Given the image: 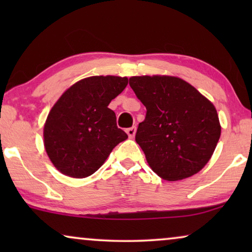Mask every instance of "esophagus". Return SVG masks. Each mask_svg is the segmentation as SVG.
I'll return each instance as SVG.
<instances>
[{
    "instance_id": "obj_1",
    "label": "esophagus",
    "mask_w": 252,
    "mask_h": 252,
    "mask_svg": "<svg viewBox=\"0 0 252 252\" xmlns=\"http://www.w3.org/2000/svg\"><path fill=\"white\" fill-rule=\"evenodd\" d=\"M126 133L128 134L129 137H134V135H135V133H136V127L135 126L129 127V128L126 129Z\"/></svg>"
}]
</instances>
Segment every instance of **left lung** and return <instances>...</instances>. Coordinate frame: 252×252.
<instances>
[{"mask_svg":"<svg viewBox=\"0 0 252 252\" xmlns=\"http://www.w3.org/2000/svg\"><path fill=\"white\" fill-rule=\"evenodd\" d=\"M129 86L147 109L135 141L155 173L177 181L201 171L221 133L215 105L175 77H132Z\"/></svg>","mask_w":252,"mask_h":252,"instance_id":"8db88e82","label":"left lung"}]
</instances>
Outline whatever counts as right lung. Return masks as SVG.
<instances>
[{
  "mask_svg": "<svg viewBox=\"0 0 252 252\" xmlns=\"http://www.w3.org/2000/svg\"><path fill=\"white\" fill-rule=\"evenodd\" d=\"M128 84L126 77H89L71 86L44 124V148L55 167L72 178H86L102 166L127 134L108 108Z\"/></svg>",
  "mask_w": 252,
  "mask_h": 252,
  "instance_id": "add662e5",
  "label": "right lung"
}]
</instances>
